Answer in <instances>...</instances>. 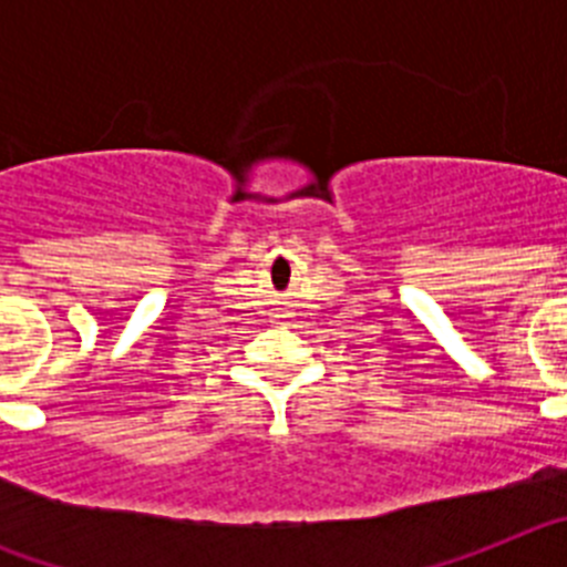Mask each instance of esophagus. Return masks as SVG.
I'll use <instances>...</instances> for the list:
<instances>
[{"mask_svg":"<svg viewBox=\"0 0 567 567\" xmlns=\"http://www.w3.org/2000/svg\"><path fill=\"white\" fill-rule=\"evenodd\" d=\"M278 318H284V315H278Z\"/></svg>","mask_w":567,"mask_h":567,"instance_id":"obj_1","label":"esophagus"}]
</instances>
